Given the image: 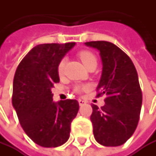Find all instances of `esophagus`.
<instances>
[{
  "instance_id": "34e87169",
  "label": "esophagus",
  "mask_w": 156,
  "mask_h": 156,
  "mask_svg": "<svg viewBox=\"0 0 156 156\" xmlns=\"http://www.w3.org/2000/svg\"><path fill=\"white\" fill-rule=\"evenodd\" d=\"M79 104H80V106H82V105L86 104V101L83 99H79Z\"/></svg>"
}]
</instances>
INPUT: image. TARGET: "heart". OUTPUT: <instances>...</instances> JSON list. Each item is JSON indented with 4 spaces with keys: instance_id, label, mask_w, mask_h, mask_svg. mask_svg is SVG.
Listing matches in <instances>:
<instances>
[{
    "instance_id": "b5f03b06",
    "label": "heart",
    "mask_w": 156,
    "mask_h": 156,
    "mask_svg": "<svg viewBox=\"0 0 156 156\" xmlns=\"http://www.w3.org/2000/svg\"><path fill=\"white\" fill-rule=\"evenodd\" d=\"M77 55H79V58L80 59L82 63L85 65L86 68H88L90 65L97 63V59H96L95 55L90 50H81V51L79 52V54H77ZM64 66H65V60L62 59V60L60 61V62L58 64V74L60 76L63 74ZM80 89H81L80 87L77 86V87H76V91H80Z\"/></svg>"
}]
</instances>
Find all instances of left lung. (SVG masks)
Returning <instances> with one entry per match:
<instances>
[{
    "mask_svg": "<svg viewBox=\"0 0 156 156\" xmlns=\"http://www.w3.org/2000/svg\"><path fill=\"white\" fill-rule=\"evenodd\" d=\"M85 44L100 51L103 71L96 97L107 95L103 107L92 106L94 139L104 146H120L133 135L140 120L142 93L136 67L126 53L110 42Z\"/></svg>",
    "mask_w": 156,
    "mask_h": 156,
    "instance_id": "1",
    "label": "left lung"
}]
</instances>
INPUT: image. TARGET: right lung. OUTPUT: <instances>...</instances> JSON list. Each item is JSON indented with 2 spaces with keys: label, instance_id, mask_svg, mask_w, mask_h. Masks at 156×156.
<instances>
[{
  "label": "right lung",
  "instance_id": "1",
  "mask_svg": "<svg viewBox=\"0 0 156 156\" xmlns=\"http://www.w3.org/2000/svg\"><path fill=\"white\" fill-rule=\"evenodd\" d=\"M74 42L41 44L28 52L17 66L13 82L12 104L24 132L46 148L65 143L79 102L66 99L54 103L51 88L60 81L58 64Z\"/></svg>",
  "mask_w": 156,
  "mask_h": 156
}]
</instances>
